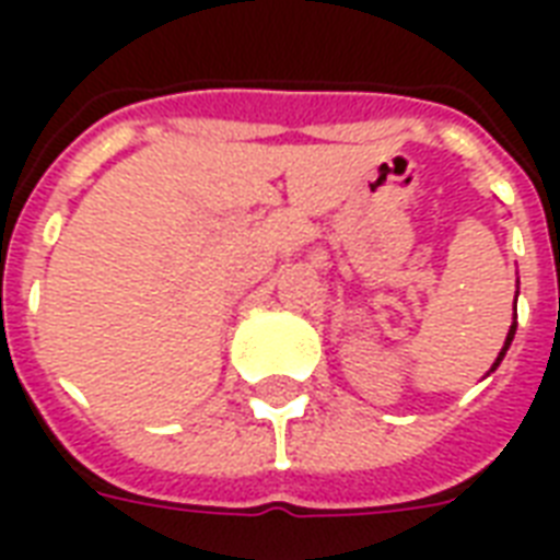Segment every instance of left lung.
<instances>
[{
	"instance_id": "1",
	"label": "left lung",
	"mask_w": 560,
	"mask_h": 560,
	"mask_svg": "<svg viewBox=\"0 0 560 560\" xmlns=\"http://www.w3.org/2000/svg\"><path fill=\"white\" fill-rule=\"evenodd\" d=\"M512 340H514V325H512V331H509V337H505V346H503V351H500V358H497L494 366H500V360H503V354H505V351H509V346H512Z\"/></svg>"
}]
</instances>
